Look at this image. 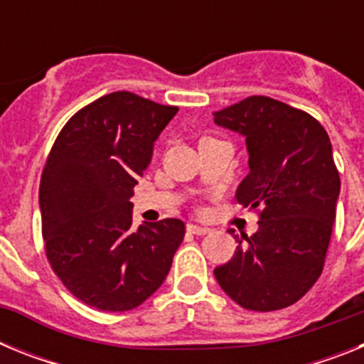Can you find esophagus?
<instances>
[{
    "mask_svg": "<svg viewBox=\"0 0 364 364\" xmlns=\"http://www.w3.org/2000/svg\"><path fill=\"white\" fill-rule=\"evenodd\" d=\"M188 231L193 235H205L210 233V228L198 226V224H188Z\"/></svg>",
    "mask_w": 364,
    "mask_h": 364,
    "instance_id": "obj_1",
    "label": "esophagus"
}]
</instances>
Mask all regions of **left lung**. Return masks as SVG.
<instances>
[{
	"instance_id": "obj_1",
	"label": "left lung",
	"mask_w": 364,
	"mask_h": 364,
	"mask_svg": "<svg viewBox=\"0 0 364 364\" xmlns=\"http://www.w3.org/2000/svg\"><path fill=\"white\" fill-rule=\"evenodd\" d=\"M213 117L246 138L250 173L237 200L260 210L257 233L235 237L233 259L215 268V279L246 310H281L323 272L341 191L332 142L308 112L268 96H250Z\"/></svg>"
}]
</instances>
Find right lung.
Masks as SVG:
<instances>
[{
	"label": "right lung",
	"mask_w": 364,
	"mask_h": 364,
	"mask_svg": "<svg viewBox=\"0 0 364 364\" xmlns=\"http://www.w3.org/2000/svg\"><path fill=\"white\" fill-rule=\"evenodd\" d=\"M178 107L127 91L80 109L50 149L40 184L45 252L67 290L127 311L159 290L184 239L178 218L133 230V188Z\"/></svg>",
	"instance_id": "1"
}]
</instances>
